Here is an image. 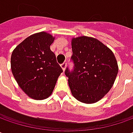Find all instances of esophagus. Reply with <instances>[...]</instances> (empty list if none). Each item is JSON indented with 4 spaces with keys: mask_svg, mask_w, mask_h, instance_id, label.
<instances>
[{
    "mask_svg": "<svg viewBox=\"0 0 133 133\" xmlns=\"http://www.w3.org/2000/svg\"><path fill=\"white\" fill-rule=\"evenodd\" d=\"M61 68H62V69L63 70H65V69H66V62H64L63 64H61Z\"/></svg>",
    "mask_w": 133,
    "mask_h": 133,
    "instance_id": "34e87169",
    "label": "esophagus"
}]
</instances>
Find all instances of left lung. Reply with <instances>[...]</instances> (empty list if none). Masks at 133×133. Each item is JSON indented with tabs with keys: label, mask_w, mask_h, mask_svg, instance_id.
Instances as JSON below:
<instances>
[{
	"label": "left lung",
	"mask_w": 133,
	"mask_h": 133,
	"mask_svg": "<svg viewBox=\"0 0 133 133\" xmlns=\"http://www.w3.org/2000/svg\"><path fill=\"white\" fill-rule=\"evenodd\" d=\"M72 49L73 69L65 70L72 94L81 102L95 103L115 82L118 72L115 55L98 40L87 36L72 39Z\"/></svg>",
	"instance_id": "1"
}]
</instances>
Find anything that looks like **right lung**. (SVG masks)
Returning <instances> with one entry per match:
<instances>
[{
  "mask_svg": "<svg viewBox=\"0 0 133 133\" xmlns=\"http://www.w3.org/2000/svg\"><path fill=\"white\" fill-rule=\"evenodd\" d=\"M55 38L41 32L26 38L13 50L11 69L19 87L35 100L47 98L63 72L50 46Z\"/></svg>",
  "mask_w": 133,
  "mask_h": 133,
  "instance_id": "obj_1",
  "label": "right lung"
}]
</instances>
